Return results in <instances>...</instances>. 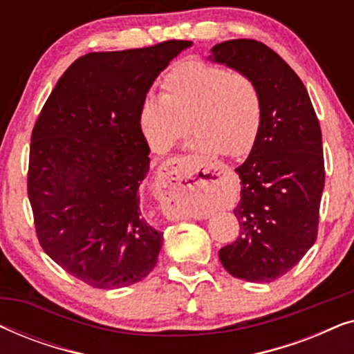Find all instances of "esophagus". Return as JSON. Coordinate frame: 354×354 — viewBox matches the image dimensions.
<instances>
[{
  "label": "esophagus",
  "mask_w": 354,
  "mask_h": 354,
  "mask_svg": "<svg viewBox=\"0 0 354 354\" xmlns=\"http://www.w3.org/2000/svg\"><path fill=\"white\" fill-rule=\"evenodd\" d=\"M185 164L183 158H171L161 164L158 171V198L161 203V209L164 216L169 219H187L188 216L183 214L182 200L192 190L196 188H207L211 180L207 176H201L200 178L187 177L182 174V167Z\"/></svg>",
  "instance_id": "esophagus-1"
}]
</instances>
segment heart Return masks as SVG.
I'll list each match as a JSON object with an SVG mask.
<instances>
[{"label":"heart","mask_w":354,"mask_h":354,"mask_svg":"<svg viewBox=\"0 0 354 354\" xmlns=\"http://www.w3.org/2000/svg\"><path fill=\"white\" fill-rule=\"evenodd\" d=\"M149 93L138 109V127L148 147L166 153L192 129V147L245 158L254 148L264 118L263 96L250 75L206 61H183Z\"/></svg>","instance_id":"heart-1"}]
</instances>
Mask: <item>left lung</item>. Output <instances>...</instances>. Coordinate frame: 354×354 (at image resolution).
<instances>
[{"label":"left lung","mask_w":354,"mask_h":354,"mask_svg":"<svg viewBox=\"0 0 354 354\" xmlns=\"http://www.w3.org/2000/svg\"><path fill=\"white\" fill-rule=\"evenodd\" d=\"M212 59L243 72L263 96L259 137L246 161L234 209L240 236L219 250L227 272L272 282L295 268L317 236L326 182L322 133L306 86L264 43L239 38L212 48Z\"/></svg>","instance_id":"8db88e82"}]
</instances>
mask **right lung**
<instances>
[{
	"label": "right lung",
	"mask_w": 354,
	"mask_h": 354,
	"mask_svg": "<svg viewBox=\"0 0 354 354\" xmlns=\"http://www.w3.org/2000/svg\"><path fill=\"white\" fill-rule=\"evenodd\" d=\"M190 45L167 40L79 57L32 130L27 193L38 241L90 287H127L158 263L162 232L140 201L149 148L138 109L159 72Z\"/></svg>",
	"instance_id": "add662e5"
}]
</instances>
